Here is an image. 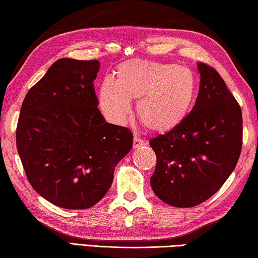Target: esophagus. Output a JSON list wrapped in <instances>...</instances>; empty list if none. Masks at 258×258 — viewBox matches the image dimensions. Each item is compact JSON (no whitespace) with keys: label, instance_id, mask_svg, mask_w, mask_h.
I'll use <instances>...</instances> for the list:
<instances>
[{"label":"esophagus","instance_id":"34e87169","mask_svg":"<svg viewBox=\"0 0 258 258\" xmlns=\"http://www.w3.org/2000/svg\"><path fill=\"white\" fill-rule=\"evenodd\" d=\"M144 145H146V142L143 141L142 138H138V137L134 138V148H135V150H136V148L142 147Z\"/></svg>","mask_w":258,"mask_h":258}]
</instances>
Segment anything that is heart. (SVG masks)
<instances>
[{
	"mask_svg": "<svg viewBox=\"0 0 258 258\" xmlns=\"http://www.w3.org/2000/svg\"><path fill=\"white\" fill-rule=\"evenodd\" d=\"M197 78L188 68L174 63L143 60L117 66L115 80L106 77L98 90L99 106L108 121L123 124L137 99V115L152 132L177 128L196 101Z\"/></svg>",
	"mask_w": 258,
	"mask_h": 258,
	"instance_id": "heart-1",
	"label": "heart"
}]
</instances>
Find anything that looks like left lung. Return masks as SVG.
Here are the masks:
<instances>
[{
	"label": "left lung",
	"mask_w": 258,
	"mask_h": 258,
	"mask_svg": "<svg viewBox=\"0 0 258 258\" xmlns=\"http://www.w3.org/2000/svg\"><path fill=\"white\" fill-rule=\"evenodd\" d=\"M201 75L195 106L181 124L153 138L156 154L151 186L174 207H192L222 187L237 165L242 145L241 108L213 68Z\"/></svg>",
	"instance_id": "8db88e82"
}]
</instances>
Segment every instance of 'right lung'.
Masks as SVG:
<instances>
[{
  "mask_svg": "<svg viewBox=\"0 0 258 258\" xmlns=\"http://www.w3.org/2000/svg\"><path fill=\"white\" fill-rule=\"evenodd\" d=\"M101 63L58 58L27 93L17 148L35 191L67 210L105 196L116 164L133 148L124 126L107 123L94 89Z\"/></svg>",
  "mask_w": 258,
  "mask_h": 258,
  "instance_id": "add662e5",
  "label": "right lung"
}]
</instances>
